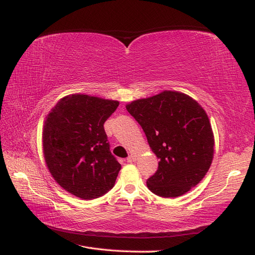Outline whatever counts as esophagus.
I'll use <instances>...</instances> for the list:
<instances>
[{"label": "esophagus", "instance_id": "34e87169", "mask_svg": "<svg viewBox=\"0 0 255 255\" xmlns=\"http://www.w3.org/2000/svg\"><path fill=\"white\" fill-rule=\"evenodd\" d=\"M136 159H137V156L134 154H129V156L127 158V162H128V163H131V162L136 161Z\"/></svg>", "mask_w": 255, "mask_h": 255}]
</instances>
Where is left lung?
<instances>
[{
  "label": "left lung",
  "instance_id": "left-lung-1",
  "mask_svg": "<svg viewBox=\"0 0 255 255\" xmlns=\"http://www.w3.org/2000/svg\"><path fill=\"white\" fill-rule=\"evenodd\" d=\"M127 111L140 124L158 170L147 180L161 197L182 196L196 186L214 159L215 137L207 113L193 97L177 91L128 103Z\"/></svg>",
  "mask_w": 255,
  "mask_h": 255
}]
</instances>
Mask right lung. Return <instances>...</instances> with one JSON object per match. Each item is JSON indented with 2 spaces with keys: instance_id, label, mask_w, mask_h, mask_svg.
Instances as JSON below:
<instances>
[{
  "instance_id": "add662e5",
  "label": "right lung",
  "mask_w": 255,
  "mask_h": 255,
  "mask_svg": "<svg viewBox=\"0 0 255 255\" xmlns=\"http://www.w3.org/2000/svg\"><path fill=\"white\" fill-rule=\"evenodd\" d=\"M118 105V101L75 93L59 100L46 116V165L59 185L81 199L100 197L115 184L122 165L111 153L104 123Z\"/></svg>"
}]
</instances>
